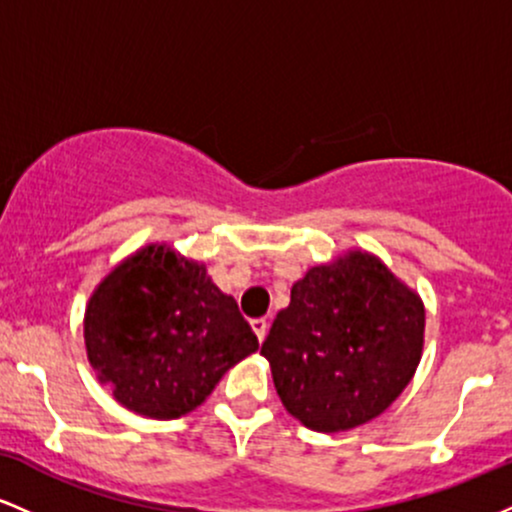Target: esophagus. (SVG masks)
<instances>
[{"label":"esophagus","instance_id":"34e87169","mask_svg":"<svg viewBox=\"0 0 512 512\" xmlns=\"http://www.w3.org/2000/svg\"><path fill=\"white\" fill-rule=\"evenodd\" d=\"M250 327L252 330H255V334H257V339H264V334H267V327H269V322L264 320V317H255V320H250Z\"/></svg>","mask_w":512,"mask_h":512}]
</instances>
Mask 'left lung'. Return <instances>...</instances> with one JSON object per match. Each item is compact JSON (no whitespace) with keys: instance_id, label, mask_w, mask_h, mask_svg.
<instances>
[{"instance_id":"8db88e82","label":"left lung","mask_w":512,"mask_h":512,"mask_svg":"<svg viewBox=\"0 0 512 512\" xmlns=\"http://www.w3.org/2000/svg\"><path fill=\"white\" fill-rule=\"evenodd\" d=\"M424 317L419 296L366 252L308 269L262 342L276 395L313 431L366 424L409 385Z\"/></svg>"}]
</instances>
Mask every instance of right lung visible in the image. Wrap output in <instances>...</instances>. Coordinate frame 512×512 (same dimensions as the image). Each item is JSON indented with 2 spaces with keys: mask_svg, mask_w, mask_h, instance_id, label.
Wrapping results in <instances>:
<instances>
[{
  "mask_svg": "<svg viewBox=\"0 0 512 512\" xmlns=\"http://www.w3.org/2000/svg\"><path fill=\"white\" fill-rule=\"evenodd\" d=\"M84 337L101 383L151 419L195 409L228 368L260 346L204 264L163 245L139 250L105 276L88 301Z\"/></svg>",
  "mask_w": 512,
  "mask_h": 512,
  "instance_id": "right-lung-1",
  "label": "right lung"
}]
</instances>
